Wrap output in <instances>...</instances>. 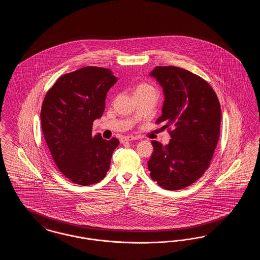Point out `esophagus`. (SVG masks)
Listing matches in <instances>:
<instances>
[{
    "label": "esophagus",
    "instance_id": "esophagus-1",
    "mask_svg": "<svg viewBox=\"0 0 260 260\" xmlns=\"http://www.w3.org/2000/svg\"><path fill=\"white\" fill-rule=\"evenodd\" d=\"M136 136H123L122 138H121V142L122 143H124V142H126V141H133V140H136Z\"/></svg>",
    "mask_w": 260,
    "mask_h": 260
}]
</instances>
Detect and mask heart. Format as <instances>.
Returning a JSON list of instances; mask_svg holds the SVG:
<instances>
[{"mask_svg":"<svg viewBox=\"0 0 260 260\" xmlns=\"http://www.w3.org/2000/svg\"><path fill=\"white\" fill-rule=\"evenodd\" d=\"M148 90H154V88L152 86H150L148 84H140L138 85L136 88L135 93H138V92H142V91H148Z\"/></svg>","mask_w":260,"mask_h":260,"instance_id":"obj_1","label":"heart"}]
</instances>
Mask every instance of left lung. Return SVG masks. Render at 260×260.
Listing matches in <instances>:
<instances>
[{
    "instance_id": "obj_1",
    "label": "left lung",
    "mask_w": 260,
    "mask_h": 260,
    "mask_svg": "<svg viewBox=\"0 0 260 260\" xmlns=\"http://www.w3.org/2000/svg\"><path fill=\"white\" fill-rule=\"evenodd\" d=\"M165 93L157 124L173 126L166 146L153 140L148 161L151 178L167 190L191 185L209 169L219 139L221 111L210 84L175 66H157L150 73Z\"/></svg>"
}]
</instances>
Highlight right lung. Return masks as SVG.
I'll return each instance as SVG.
<instances>
[{
  "label": "right lung",
  "instance_id": "add662e5",
  "mask_svg": "<svg viewBox=\"0 0 260 260\" xmlns=\"http://www.w3.org/2000/svg\"><path fill=\"white\" fill-rule=\"evenodd\" d=\"M117 80L110 69L83 67L59 77L44 99L45 140L58 170L76 184L98 183L109 171L119 140L92 136V124L101 118L106 94Z\"/></svg>",
  "mask_w": 260,
  "mask_h": 260
}]
</instances>
